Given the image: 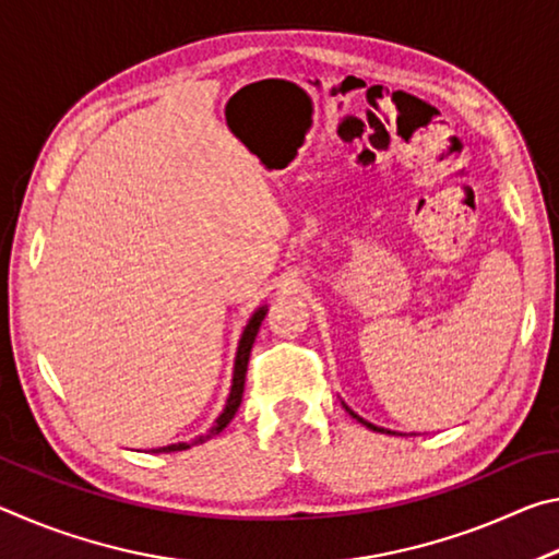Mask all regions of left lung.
Segmentation results:
<instances>
[{
  "label": "left lung",
  "instance_id": "obj_1",
  "mask_svg": "<svg viewBox=\"0 0 559 559\" xmlns=\"http://www.w3.org/2000/svg\"><path fill=\"white\" fill-rule=\"evenodd\" d=\"M347 412H349V409H347ZM349 414H353V416H355V419H357V421H362V424H365V427H370V429H374V431H384V429H377V427H374V424H370V421H365V419H359V416H357V414H355V412H349ZM386 433H390V431H386Z\"/></svg>",
  "mask_w": 559,
  "mask_h": 559
}]
</instances>
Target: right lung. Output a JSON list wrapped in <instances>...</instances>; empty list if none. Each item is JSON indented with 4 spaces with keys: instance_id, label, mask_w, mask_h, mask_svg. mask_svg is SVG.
<instances>
[{
    "instance_id": "right-lung-1",
    "label": "right lung",
    "mask_w": 559,
    "mask_h": 559,
    "mask_svg": "<svg viewBox=\"0 0 559 559\" xmlns=\"http://www.w3.org/2000/svg\"><path fill=\"white\" fill-rule=\"evenodd\" d=\"M266 313H269V308H259L257 313H253V318L249 320V325H246V330H243V335H241V343H239V353H236V365H234V384H231V394H229V400H226L224 412H222L219 419H216L214 427H212L210 431H206L204 437L194 439L192 443H169V447L157 449L155 453H173V451H185V449H189V447H194V443H204V441H210L212 437H216V433H219V431L226 427V424H229V421L234 419V414H236V409H239V404H241V396H243L246 367H249V355H251L253 340H257V335H259V328H261V320L266 318Z\"/></svg>"
}]
</instances>
